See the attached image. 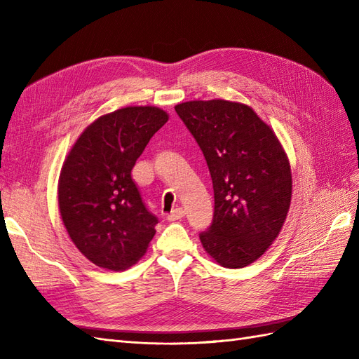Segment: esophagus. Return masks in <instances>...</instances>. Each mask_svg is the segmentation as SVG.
Listing matches in <instances>:
<instances>
[{
	"mask_svg": "<svg viewBox=\"0 0 359 359\" xmlns=\"http://www.w3.org/2000/svg\"><path fill=\"white\" fill-rule=\"evenodd\" d=\"M184 214H186V211H184L182 208H175V210H173V211L168 215V220H169V222L180 220V219H182Z\"/></svg>",
	"mask_w": 359,
	"mask_h": 359,
	"instance_id": "1",
	"label": "esophagus"
}]
</instances>
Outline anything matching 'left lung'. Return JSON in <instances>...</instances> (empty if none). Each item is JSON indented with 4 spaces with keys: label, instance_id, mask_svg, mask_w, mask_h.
<instances>
[{
    "label": "left lung",
    "instance_id": "obj_1",
    "mask_svg": "<svg viewBox=\"0 0 359 359\" xmlns=\"http://www.w3.org/2000/svg\"><path fill=\"white\" fill-rule=\"evenodd\" d=\"M175 111L201 147L212 180L214 219L199 235L205 252L224 268L253 264L286 220L287 154L273 128L244 103L193 100Z\"/></svg>",
    "mask_w": 359,
    "mask_h": 359
}]
</instances>
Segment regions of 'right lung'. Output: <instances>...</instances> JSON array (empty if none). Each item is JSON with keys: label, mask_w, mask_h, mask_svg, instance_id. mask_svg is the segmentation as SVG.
Listing matches in <instances>:
<instances>
[{"label": "right lung", "mask_w": 359, "mask_h": 359, "mask_svg": "<svg viewBox=\"0 0 359 359\" xmlns=\"http://www.w3.org/2000/svg\"><path fill=\"white\" fill-rule=\"evenodd\" d=\"M156 106H127L86 127L62 163L58 206L70 240L94 265L124 271L142 257L156 235L132 180L149 139L168 123Z\"/></svg>", "instance_id": "right-lung-1"}]
</instances>
